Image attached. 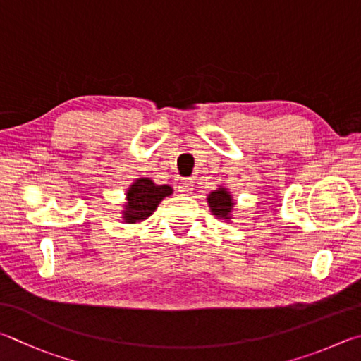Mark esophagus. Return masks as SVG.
I'll return each mask as SVG.
<instances>
[{
	"label": "esophagus",
	"mask_w": 361,
	"mask_h": 361,
	"mask_svg": "<svg viewBox=\"0 0 361 361\" xmlns=\"http://www.w3.org/2000/svg\"><path fill=\"white\" fill-rule=\"evenodd\" d=\"M179 192L180 193H192L193 192V180L192 179H184L179 184Z\"/></svg>",
	"instance_id": "esophagus-1"
}]
</instances>
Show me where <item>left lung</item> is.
<instances>
[{
  "label": "left lung",
  "mask_w": 361,
  "mask_h": 361,
  "mask_svg": "<svg viewBox=\"0 0 361 361\" xmlns=\"http://www.w3.org/2000/svg\"><path fill=\"white\" fill-rule=\"evenodd\" d=\"M207 204L211 207L212 216H216L219 219L224 220H230L231 219V212L233 207H235V201H233V197L226 188L220 187L217 190L211 192L207 195Z\"/></svg>",
  "instance_id": "left-lung-1"
}]
</instances>
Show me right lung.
I'll list each match as a JSON object with an SVG mask.
<instances>
[{
	"label": "right lung",
	"instance_id": "add662e5",
	"mask_svg": "<svg viewBox=\"0 0 361 361\" xmlns=\"http://www.w3.org/2000/svg\"><path fill=\"white\" fill-rule=\"evenodd\" d=\"M173 193V187L157 185L149 177L136 179L126 190V203L123 209V222L136 224L142 222L161 203L163 198Z\"/></svg>",
	"mask_w": 361,
	"mask_h": 361
}]
</instances>
